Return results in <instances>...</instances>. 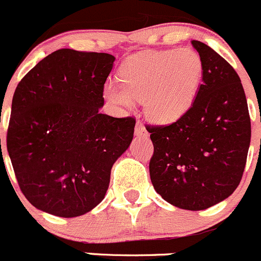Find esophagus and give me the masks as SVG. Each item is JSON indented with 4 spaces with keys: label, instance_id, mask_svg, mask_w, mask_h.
I'll return each instance as SVG.
<instances>
[{
    "label": "esophagus",
    "instance_id": "obj_1",
    "mask_svg": "<svg viewBox=\"0 0 261 261\" xmlns=\"http://www.w3.org/2000/svg\"><path fill=\"white\" fill-rule=\"evenodd\" d=\"M135 135L136 136H147V130L142 122L138 121L135 126Z\"/></svg>",
    "mask_w": 261,
    "mask_h": 261
}]
</instances>
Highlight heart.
<instances>
[{
  "instance_id": "1",
  "label": "heart",
  "mask_w": 261,
  "mask_h": 261,
  "mask_svg": "<svg viewBox=\"0 0 261 261\" xmlns=\"http://www.w3.org/2000/svg\"><path fill=\"white\" fill-rule=\"evenodd\" d=\"M121 82L109 81L103 95L111 103L133 109L144 101L152 121L179 120L193 105L202 77V62L190 48L142 52L130 57L120 72Z\"/></svg>"
}]
</instances>
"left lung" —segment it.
Returning <instances> with one entry per match:
<instances>
[{"instance_id":"8db88e82","label":"left lung","mask_w":261,"mask_h":261,"mask_svg":"<svg viewBox=\"0 0 261 261\" xmlns=\"http://www.w3.org/2000/svg\"><path fill=\"white\" fill-rule=\"evenodd\" d=\"M202 62L195 101L177 121L147 126L153 144L150 177L164 200L185 210H205L240 184L251 125L237 71L200 41H191Z\"/></svg>"}]
</instances>
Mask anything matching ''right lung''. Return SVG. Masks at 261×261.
I'll list each match as a JSON object with an SVG mask.
<instances>
[{
	"label": "right lung",
	"instance_id": "1",
	"mask_svg": "<svg viewBox=\"0 0 261 261\" xmlns=\"http://www.w3.org/2000/svg\"><path fill=\"white\" fill-rule=\"evenodd\" d=\"M114 62L109 54L61 48L16 87L7 151L22 194L36 209L75 218L105 197L136 122L100 112Z\"/></svg>",
	"mask_w": 261,
	"mask_h": 261
}]
</instances>
